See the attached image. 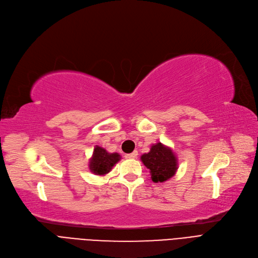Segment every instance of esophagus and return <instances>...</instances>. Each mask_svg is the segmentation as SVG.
<instances>
[{"label":"esophagus","instance_id":"esophagus-1","mask_svg":"<svg viewBox=\"0 0 258 258\" xmlns=\"http://www.w3.org/2000/svg\"><path fill=\"white\" fill-rule=\"evenodd\" d=\"M138 155H139L138 151H134V152H132V153H130V154H127V158H130V159H134V158L138 157Z\"/></svg>","mask_w":258,"mask_h":258}]
</instances>
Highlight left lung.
Instances as JSON below:
<instances>
[{
	"mask_svg": "<svg viewBox=\"0 0 258 258\" xmlns=\"http://www.w3.org/2000/svg\"><path fill=\"white\" fill-rule=\"evenodd\" d=\"M141 160L150 170L151 179L153 182H164L172 178L177 169L178 161L173 150L169 147L157 143L150 149L149 153L141 156Z\"/></svg>",
	"mask_w": 258,
	"mask_h": 258,
	"instance_id": "left-lung-1",
	"label": "left lung"
}]
</instances>
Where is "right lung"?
<instances>
[{"instance_id": "1", "label": "right lung", "mask_w": 258, "mask_h": 258, "mask_svg": "<svg viewBox=\"0 0 258 258\" xmlns=\"http://www.w3.org/2000/svg\"><path fill=\"white\" fill-rule=\"evenodd\" d=\"M119 159L120 155L118 153H108L104 148L96 146L89 160V170L96 175L104 176L111 171Z\"/></svg>"}]
</instances>
